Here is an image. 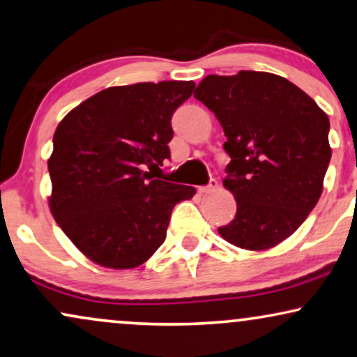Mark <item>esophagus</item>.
Listing matches in <instances>:
<instances>
[{
	"mask_svg": "<svg viewBox=\"0 0 357 357\" xmlns=\"http://www.w3.org/2000/svg\"><path fill=\"white\" fill-rule=\"evenodd\" d=\"M218 188H219V183L215 181V179H211L209 184H206V186H199V188H197V191H199L201 194H207V192L215 191Z\"/></svg>",
	"mask_w": 357,
	"mask_h": 357,
	"instance_id": "obj_1",
	"label": "esophagus"
}]
</instances>
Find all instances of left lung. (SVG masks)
I'll return each instance as SVG.
<instances>
[{"mask_svg": "<svg viewBox=\"0 0 357 357\" xmlns=\"http://www.w3.org/2000/svg\"><path fill=\"white\" fill-rule=\"evenodd\" d=\"M194 97L214 112L227 137L224 186L237 212L219 234L241 249L275 247L305 222L321 196L331 160L328 115L270 72L207 75Z\"/></svg>", "mask_w": 357, "mask_h": 357, "instance_id": "left-lung-1", "label": "left lung"}]
</instances>
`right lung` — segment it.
<instances>
[{"mask_svg":"<svg viewBox=\"0 0 357 357\" xmlns=\"http://www.w3.org/2000/svg\"><path fill=\"white\" fill-rule=\"evenodd\" d=\"M194 85L163 80L105 89L57 125L47 161L49 207L74 245L102 267L146 261L165 242L173 207L196 192L146 171L171 158V116Z\"/></svg>","mask_w":357,"mask_h":357,"instance_id":"add662e5","label":"right lung"}]
</instances>
